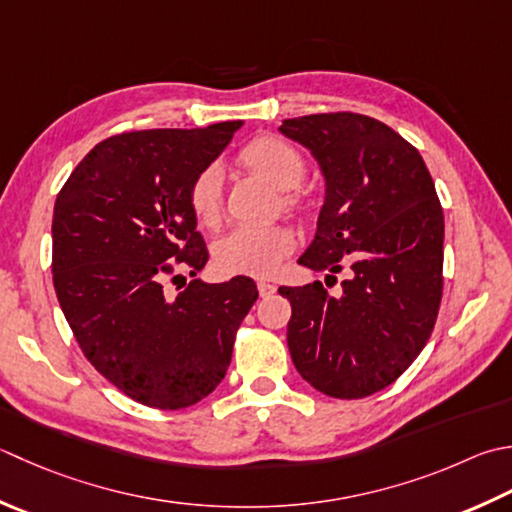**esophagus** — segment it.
<instances>
[{"mask_svg": "<svg viewBox=\"0 0 512 512\" xmlns=\"http://www.w3.org/2000/svg\"><path fill=\"white\" fill-rule=\"evenodd\" d=\"M257 290H259V295H262V297H273L277 288H275L273 284L264 282V279H259V282H257Z\"/></svg>", "mask_w": 512, "mask_h": 512, "instance_id": "obj_1", "label": "esophagus"}]
</instances>
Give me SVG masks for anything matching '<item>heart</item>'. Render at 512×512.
Returning <instances> with one entry per match:
<instances>
[{"instance_id": "heart-1", "label": "heart", "mask_w": 512, "mask_h": 512, "mask_svg": "<svg viewBox=\"0 0 512 512\" xmlns=\"http://www.w3.org/2000/svg\"><path fill=\"white\" fill-rule=\"evenodd\" d=\"M239 164L282 190L279 202L286 210L302 208L297 186L306 175V162L299 150L277 135H259L239 150ZM188 208L199 224L215 226L222 215V173L208 166L188 188ZM295 233L284 224L239 226L215 244V264L226 275L268 277L293 253Z\"/></svg>"}]
</instances>
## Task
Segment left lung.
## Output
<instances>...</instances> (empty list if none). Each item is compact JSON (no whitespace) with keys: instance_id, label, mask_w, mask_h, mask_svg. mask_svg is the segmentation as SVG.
Here are the masks:
<instances>
[{"instance_id":"1","label":"left lung","mask_w":512,"mask_h":512,"mask_svg":"<svg viewBox=\"0 0 512 512\" xmlns=\"http://www.w3.org/2000/svg\"><path fill=\"white\" fill-rule=\"evenodd\" d=\"M326 179L317 235L299 264L335 279L279 286L293 315L288 350L319 393L362 399L393 384L422 353L444 288V210L419 150L379 119L322 113L284 119Z\"/></svg>"}]
</instances>
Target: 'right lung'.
I'll list each match as a JSON object with an SVG mask.
<instances>
[{
	"mask_svg": "<svg viewBox=\"0 0 512 512\" xmlns=\"http://www.w3.org/2000/svg\"><path fill=\"white\" fill-rule=\"evenodd\" d=\"M239 126L113 135L75 166L57 195L59 306L88 362L150 408L179 410L213 393L257 299L250 277L195 279L208 250L188 208V188ZM179 269L194 279L173 296L163 284L185 282Z\"/></svg>",
	"mask_w": 512,
	"mask_h": 512,
	"instance_id": "1",
	"label": "right lung"
}]
</instances>
